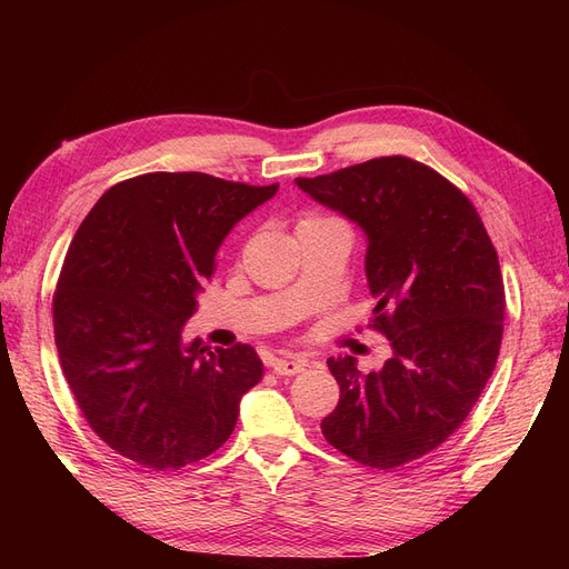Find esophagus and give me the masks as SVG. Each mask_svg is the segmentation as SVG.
<instances>
[{
  "mask_svg": "<svg viewBox=\"0 0 569 569\" xmlns=\"http://www.w3.org/2000/svg\"><path fill=\"white\" fill-rule=\"evenodd\" d=\"M306 368V360H299V358H278L272 363V372L274 375H284V377H289V375H297V372H301Z\"/></svg>",
  "mask_w": 569,
  "mask_h": 569,
  "instance_id": "34e87169",
  "label": "esophagus"
}]
</instances>
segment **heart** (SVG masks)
<instances>
[{
	"label": "heart",
	"mask_w": 569,
	"mask_h": 569,
	"mask_svg": "<svg viewBox=\"0 0 569 569\" xmlns=\"http://www.w3.org/2000/svg\"><path fill=\"white\" fill-rule=\"evenodd\" d=\"M316 220H322V218L320 216H306V218H301L299 226H303V222H316Z\"/></svg>",
	"instance_id": "obj_1"
}]
</instances>
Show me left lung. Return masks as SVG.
<instances>
[{
    "label": "left lung",
    "instance_id": "obj_1",
    "mask_svg": "<svg viewBox=\"0 0 569 569\" xmlns=\"http://www.w3.org/2000/svg\"><path fill=\"white\" fill-rule=\"evenodd\" d=\"M297 187L363 230L372 322L391 347L372 372L353 356L327 358L341 393L320 429L360 465L399 468L456 432L496 368L506 311L496 249L470 199L406 157Z\"/></svg>",
    "mask_w": 569,
    "mask_h": 569
}]
</instances>
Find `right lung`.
<instances>
[{"mask_svg": "<svg viewBox=\"0 0 569 569\" xmlns=\"http://www.w3.org/2000/svg\"><path fill=\"white\" fill-rule=\"evenodd\" d=\"M278 187L147 173L113 184L82 220L51 306L54 339L84 420L116 453L180 470L230 439L261 358L182 332L222 239Z\"/></svg>", "mask_w": 569, "mask_h": 569, "instance_id": "obj_1", "label": "right lung"}]
</instances>
